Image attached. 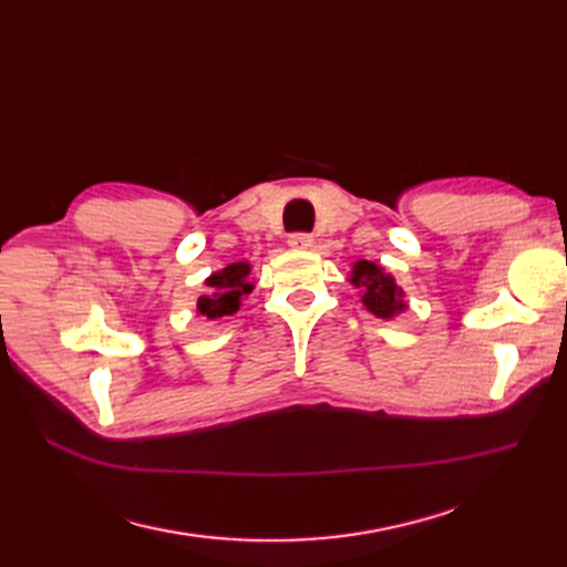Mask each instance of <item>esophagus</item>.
<instances>
[{"label": "esophagus", "instance_id": "34e87169", "mask_svg": "<svg viewBox=\"0 0 567 567\" xmlns=\"http://www.w3.org/2000/svg\"><path fill=\"white\" fill-rule=\"evenodd\" d=\"M312 244H315V238L310 234H290L288 236V246L296 250H307V248H312Z\"/></svg>", "mask_w": 567, "mask_h": 567}]
</instances>
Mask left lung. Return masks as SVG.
I'll list each match as a JSON object with an SVG mask.
<instances>
[{
    "label": "left lung",
    "mask_w": 567,
    "mask_h": 567,
    "mask_svg": "<svg viewBox=\"0 0 567 567\" xmlns=\"http://www.w3.org/2000/svg\"><path fill=\"white\" fill-rule=\"evenodd\" d=\"M350 281L354 288H359L362 296V305L371 315L379 319H394L406 310L404 290L394 281L390 271H385L381 265L369 260H357L352 265Z\"/></svg>",
    "instance_id": "left-lung-1"
}]
</instances>
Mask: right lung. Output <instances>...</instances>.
I'll use <instances>...</instances> for the list:
<instances>
[{
  "label": "right lung",
  "instance_id": "1",
  "mask_svg": "<svg viewBox=\"0 0 567 567\" xmlns=\"http://www.w3.org/2000/svg\"><path fill=\"white\" fill-rule=\"evenodd\" d=\"M250 265L248 262H231L225 269L210 274L205 279V296L198 298L196 310L205 319H221L231 317L241 310V300L255 288L250 281Z\"/></svg>",
  "mask_w": 567,
  "mask_h": 567
}]
</instances>
